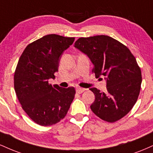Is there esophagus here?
Returning a JSON list of instances; mask_svg holds the SVG:
<instances>
[{
	"label": "esophagus",
	"instance_id": "1",
	"mask_svg": "<svg viewBox=\"0 0 153 153\" xmlns=\"http://www.w3.org/2000/svg\"><path fill=\"white\" fill-rule=\"evenodd\" d=\"M85 91V88H82L80 87H77L76 88V92L78 93V94H82V92Z\"/></svg>",
	"mask_w": 153,
	"mask_h": 153
}]
</instances>
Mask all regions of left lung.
Returning a JSON list of instances; mask_svg holds the SVG:
<instances>
[{"label":"left lung","instance_id":"left-lung-1","mask_svg":"<svg viewBox=\"0 0 153 153\" xmlns=\"http://www.w3.org/2000/svg\"><path fill=\"white\" fill-rule=\"evenodd\" d=\"M74 46L90 58L96 78L103 75L106 80V93L90 88L95 95L92 111L108 122L121 119L133 108L141 88V70L134 55L125 45L106 35L80 37Z\"/></svg>","mask_w":153,"mask_h":153}]
</instances>
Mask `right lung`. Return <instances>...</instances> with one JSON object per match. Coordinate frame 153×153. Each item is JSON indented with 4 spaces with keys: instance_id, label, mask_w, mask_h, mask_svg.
Segmentation results:
<instances>
[{
    "instance_id": "add662e5",
    "label": "right lung",
    "mask_w": 153,
    "mask_h": 153,
    "mask_svg": "<svg viewBox=\"0 0 153 153\" xmlns=\"http://www.w3.org/2000/svg\"><path fill=\"white\" fill-rule=\"evenodd\" d=\"M74 37L48 34L27 45L14 73V89L22 108L35 123L44 127L65 118L74 99L75 88L52 85L59 60Z\"/></svg>"
}]
</instances>
